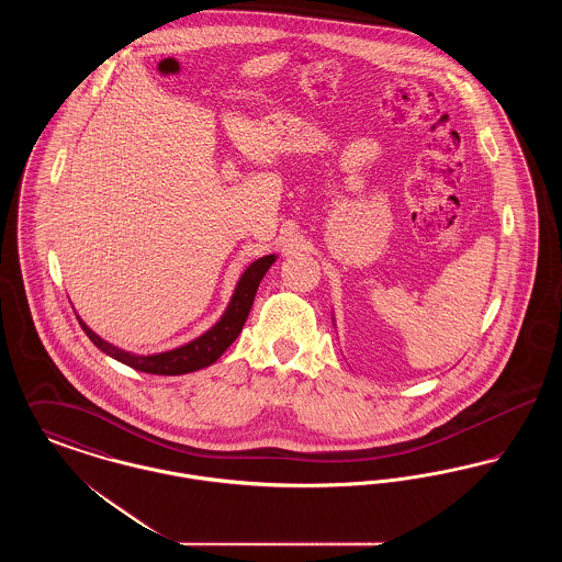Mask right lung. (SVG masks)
Returning <instances> with one entry per match:
<instances>
[{
  "label": "right lung",
  "mask_w": 562,
  "mask_h": 562,
  "mask_svg": "<svg viewBox=\"0 0 562 562\" xmlns=\"http://www.w3.org/2000/svg\"><path fill=\"white\" fill-rule=\"evenodd\" d=\"M273 261H276V255H266V257L257 259L255 263H250L246 271L241 273L238 286L232 294V301H229L225 314L221 316V321L216 322L211 330H206L204 335H200L198 339H193L191 344H186L181 348L161 351V353H151V356H138V353H131L126 349L111 346L105 339H101L97 333H92L80 318L81 328L90 337V341L103 353H108L111 358H115L117 362L131 367L134 371H140V373L186 374L206 369V367L216 362L221 358V353L238 339L241 326H244V322L248 318V312L252 307L257 289H259L266 271L271 268Z\"/></svg>",
  "instance_id": "add662e5"
}]
</instances>
